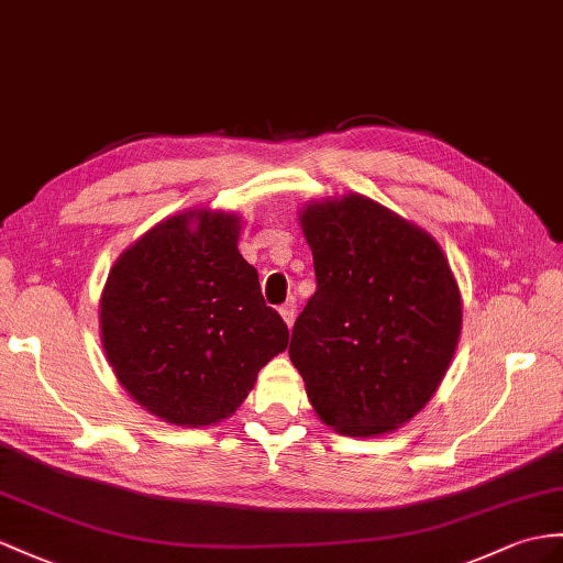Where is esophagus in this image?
Wrapping results in <instances>:
<instances>
[{"label": "esophagus", "mask_w": 563, "mask_h": 563, "mask_svg": "<svg viewBox=\"0 0 563 563\" xmlns=\"http://www.w3.org/2000/svg\"><path fill=\"white\" fill-rule=\"evenodd\" d=\"M279 314L284 318L286 327H291L294 320H296V303H294V300H289V303H284V306L279 308Z\"/></svg>", "instance_id": "obj_1"}]
</instances>
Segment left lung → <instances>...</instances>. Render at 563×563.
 I'll use <instances>...</instances> for the list:
<instances>
[{
    "label": "left lung",
    "instance_id": "8db88e82",
    "mask_svg": "<svg viewBox=\"0 0 563 563\" xmlns=\"http://www.w3.org/2000/svg\"><path fill=\"white\" fill-rule=\"evenodd\" d=\"M318 291L291 332V363L322 422L379 437L413 418L461 336V294L428 231L361 194L298 212Z\"/></svg>",
    "mask_w": 563,
    "mask_h": 563
}]
</instances>
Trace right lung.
Here are the masks:
<instances>
[{
    "mask_svg": "<svg viewBox=\"0 0 563 563\" xmlns=\"http://www.w3.org/2000/svg\"><path fill=\"white\" fill-rule=\"evenodd\" d=\"M239 217L162 219L109 269L102 349L121 387L164 422L202 428L234 416L289 329L239 253Z\"/></svg>",
    "mask_w": 563,
    "mask_h": 563,
    "instance_id": "add662e5",
    "label": "right lung"
}]
</instances>
